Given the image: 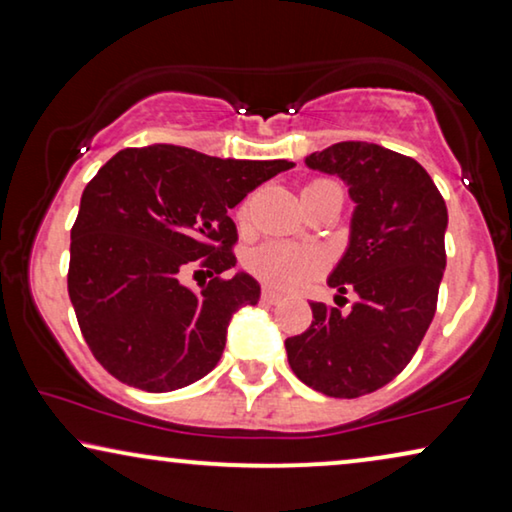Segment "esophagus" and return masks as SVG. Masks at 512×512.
Segmentation results:
<instances>
[{
    "mask_svg": "<svg viewBox=\"0 0 512 512\" xmlns=\"http://www.w3.org/2000/svg\"><path fill=\"white\" fill-rule=\"evenodd\" d=\"M280 299H283V297H280L276 290H271V287H264V290H262V301H264V304L273 306V304H278Z\"/></svg>",
    "mask_w": 512,
    "mask_h": 512,
    "instance_id": "1",
    "label": "esophagus"
}]
</instances>
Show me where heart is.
I'll list each match as a JSON object with an SVG mask.
<instances>
[{
  "instance_id": "heart-1",
  "label": "heart",
  "mask_w": 512,
  "mask_h": 512,
  "mask_svg": "<svg viewBox=\"0 0 512 512\" xmlns=\"http://www.w3.org/2000/svg\"><path fill=\"white\" fill-rule=\"evenodd\" d=\"M327 181H313L311 185H320ZM308 185V187H311ZM248 215V208L241 206L239 220L243 222ZM322 266H325V257L318 250L294 246V243L271 241L264 246L255 248L248 257V269L262 280V283L278 287V290H294L308 278H313Z\"/></svg>"
}]
</instances>
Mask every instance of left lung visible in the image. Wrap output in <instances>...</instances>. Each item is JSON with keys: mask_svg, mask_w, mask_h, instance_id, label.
Here are the masks:
<instances>
[{"mask_svg": "<svg viewBox=\"0 0 512 512\" xmlns=\"http://www.w3.org/2000/svg\"><path fill=\"white\" fill-rule=\"evenodd\" d=\"M348 185L350 243L329 287L352 290L350 313L313 301V322L285 341L301 383L327 397L357 399L397 378L434 320L445 271L448 208L417 164L366 141H341L306 157Z\"/></svg>", "mask_w": 512, "mask_h": 512, "instance_id": "left-lung-1", "label": "left lung"}]
</instances>
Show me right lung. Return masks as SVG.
I'll use <instances>...</instances> for the list:
<instances>
[{
  "instance_id": "obj_1",
  "label": "right lung",
  "mask_w": 512,
  "mask_h": 512,
  "mask_svg": "<svg viewBox=\"0 0 512 512\" xmlns=\"http://www.w3.org/2000/svg\"><path fill=\"white\" fill-rule=\"evenodd\" d=\"M292 167L157 143L120 150L85 185L71 227L69 299L113 378L171 392L215 369L232 315L259 301L253 276L222 278L239 239L229 208ZM194 268L212 276L199 293L184 285Z\"/></svg>"
}]
</instances>
